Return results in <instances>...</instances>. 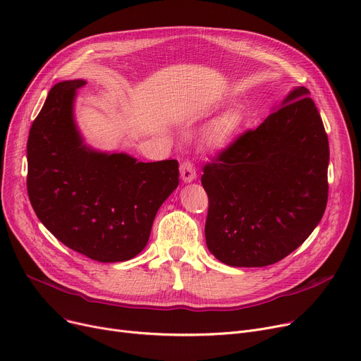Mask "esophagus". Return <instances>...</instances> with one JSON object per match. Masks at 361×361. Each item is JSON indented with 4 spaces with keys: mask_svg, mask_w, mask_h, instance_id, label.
Wrapping results in <instances>:
<instances>
[{
    "mask_svg": "<svg viewBox=\"0 0 361 361\" xmlns=\"http://www.w3.org/2000/svg\"><path fill=\"white\" fill-rule=\"evenodd\" d=\"M180 173L184 183H192L196 180V168L190 161H183L180 165Z\"/></svg>",
    "mask_w": 361,
    "mask_h": 361,
    "instance_id": "obj_1",
    "label": "esophagus"
}]
</instances>
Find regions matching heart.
Here are the masks:
<instances>
[{
  "mask_svg": "<svg viewBox=\"0 0 361 361\" xmlns=\"http://www.w3.org/2000/svg\"><path fill=\"white\" fill-rule=\"evenodd\" d=\"M237 124H238V121L234 116H231V114H225V116H222L214 124V127L211 130V140L215 143L225 142L233 135V131L237 128Z\"/></svg>",
  "mask_w": 361,
  "mask_h": 361,
  "instance_id": "obj_1",
  "label": "heart"
}]
</instances>
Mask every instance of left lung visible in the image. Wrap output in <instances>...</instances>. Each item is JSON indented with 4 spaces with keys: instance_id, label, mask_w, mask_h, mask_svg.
<instances>
[{
    "instance_id": "1",
    "label": "left lung",
    "mask_w": 361,
    "mask_h": 361,
    "mask_svg": "<svg viewBox=\"0 0 361 361\" xmlns=\"http://www.w3.org/2000/svg\"><path fill=\"white\" fill-rule=\"evenodd\" d=\"M310 92L294 87L257 128L203 166L209 252L262 268L306 241L326 209L329 143Z\"/></svg>"
}]
</instances>
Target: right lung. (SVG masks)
<instances>
[{"mask_svg":"<svg viewBox=\"0 0 361 361\" xmlns=\"http://www.w3.org/2000/svg\"><path fill=\"white\" fill-rule=\"evenodd\" d=\"M85 80L56 83L27 139V195L45 228L74 252L112 263L137 256L178 185V162H139L83 143L74 98Z\"/></svg>","mask_w":361,"mask_h":361,"instance_id":"right-lung-1","label":"right lung"}]
</instances>
